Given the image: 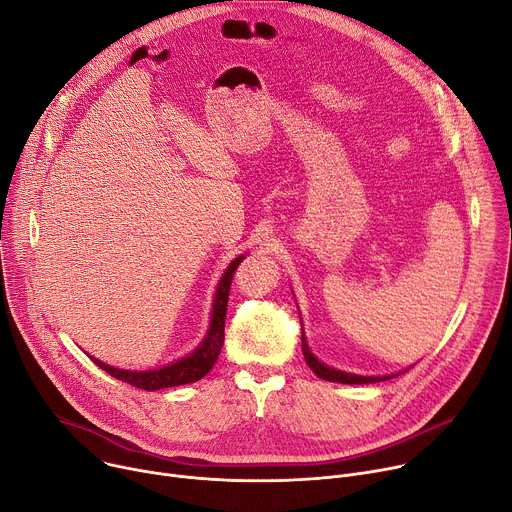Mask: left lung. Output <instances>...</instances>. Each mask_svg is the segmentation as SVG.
<instances>
[{
  "mask_svg": "<svg viewBox=\"0 0 512 512\" xmlns=\"http://www.w3.org/2000/svg\"><path fill=\"white\" fill-rule=\"evenodd\" d=\"M302 351H304V359H306L308 367L314 371V374L320 380H327V382H337V384H374V382H384V380H390V378L398 376V374L396 376H357V374H347V371H341V369L324 365L308 349L304 333H302Z\"/></svg>",
  "mask_w": 512,
  "mask_h": 512,
  "instance_id": "1",
  "label": "left lung"
}]
</instances>
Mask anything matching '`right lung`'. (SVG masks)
Returning a JSON list of instances; mask_svg holds the SVG:
<instances>
[{"label":"right lung","instance_id":"1","mask_svg":"<svg viewBox=\"0 0 512 512\" xmlns=\"http://www.w3.org/2000/svg\"><path fill=\"white\" fill-rule=\"evenodd\" d=\"M245 257H237L232 261L226 271L220 277V284L214 296V306H212V318H210V329L204 337V341L200 343V347L190 353L188 357H183L179 361H173L165 367L159 369H151V371H130V369H118L112 367L96 357L89 359L94 361L98 367H102L104 371L116 380H122L134 388H141L147 392H155V390H163V388H171V386H181V384H192L202 380L208 371L212 369V365L216 363L222 343H224V318H226V306H228V292H230V282L232 275H235L239 263Z\"/></svg>","mask_w":512,"mask_h":512}]
</instances>
